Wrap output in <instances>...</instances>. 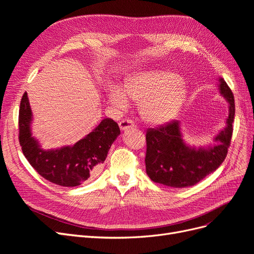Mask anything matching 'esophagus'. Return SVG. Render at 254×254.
I'll return each mask as SVG.
<instances>
[{"label": "esophagus", "instance_id": "esophagus-1", "mask_svg": "<svg viewBox=\"0 0 254 254\" xmlns=\"http://www.w3.org/2000/svg\"><path fill=\"white\" fill-rule=\"evenodd\" d=\"M119 126H120V129L122 130V131H125V130H127V129L133 128L134 124H133V122L130 120H123L119 123Z\"/></svg>", "mask_w": 254, "mask_h": 254}]
</instances>
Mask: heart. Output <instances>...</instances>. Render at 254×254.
Here are the masks:
<instances>
[{"mask_svg":"<svg viewBox=\"0 0 254 254\" xmlns=\"http://www.w3.org/2000/svg\"><path fill=\"white\" fill-rule=\"evenodd\" d=\"M112 107L126 110L130 99L139 102L141 118L151 125H163L173 121L181 111L188 96L181 77L170 70H153L136 73L123 84H112L107 90Z\"/></svg>","mask_w":254,"mask_h":254,"instance_id":"obj_1","label":"heart"}]
</instances>
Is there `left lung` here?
Masks as SVG:
<instances>
[{
	"label": "left lung",
	"instance_id": "obj_1",
	"mask_svg": "<svg viewBox=\"0 0 254 254\" xmlns=\"http://www.w3.org/2000/svg\"><path fill=\"white\" fill-rule=\"evenodd\" d=\"M219 94L228 103L224 129L206 146H190L183 140L180 121H173L146 132V173L149 178L166 187L181 189L195 186L214 173L224 162L232 136L235 105L232 91L218 78Z\"/></svg>",
	"mask_w": 254,
	"mask_h": 254
}]
</instances>
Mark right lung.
Segmentation results:
<instances>
[{"instance_id":"right-lung-1","label":"right lung","mask_w":254,"mask_h":254,"mask_svg":"<svg viewBox=\"0 0 254 254\" xmlns=\"http://www.w3.org/2000/svg\"><path fill=\"white\" fill-rule=\"evenodd\" d=\"M32 109L27 93H24L19 111V140L23 155L44 179L61 187H77L93 179L121 133L118 123L104 119L93 131L74 145L43 149L32 133Z\"/></svg>"}]
</instances>
